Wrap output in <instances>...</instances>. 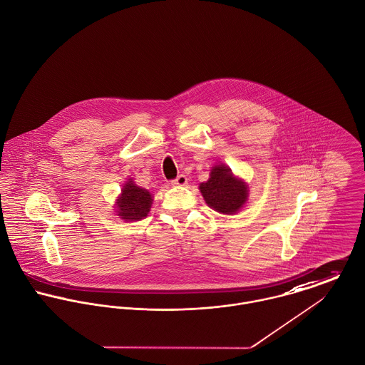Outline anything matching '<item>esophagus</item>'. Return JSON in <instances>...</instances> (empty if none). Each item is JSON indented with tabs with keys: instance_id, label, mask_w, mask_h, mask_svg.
Returning <instances> with one entry per match:
<instances>
[{
	"instance_id": "obj_1",
	"label": "esophagus",
	"mask_w": 365,
	"mask_h": 365,
	"mask_svg": "<svg viewBox=\"0 0 365 365\" xmlns=\"http://www.w3.org/2000/svg\"><path fill=\"white\" fill-rule=\"evenodd\" d=\"M187 181H188V180H187V177H185L184 174H180L175 180H173V181H171V184H173V185H175V187H182V185H185V184H187Z\"/></svg>"
}]
</instances>
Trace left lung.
<instances>
[{"mask_svg":"<svg viewBox=\"0 0 365 365\" xmlns=\"http://www.w3.org/2000/svg\"><path fill=\"white\" fill-rule=\"evenodd\" d=\"M200 190L209 207L225 215L237 212L247 200L246 184L233 177L225 164L212 168L210 178L200 185Z\"/></svg>","mask_w":365,"mask_h":365,"instance_id":"left-lung-1","label":"left lung"}]
</instances>
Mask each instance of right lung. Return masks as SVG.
<instances>
[{
  "mask_svg": "<svg viewBox=\"0 0 365 365\" xmlns=\"http://www.w3.org/2000/svg\"><path fill=\"white\" fill-rule=\"evenodd\" d=\"M152 205V195L149 191L139 188L132 181H128L118 200V215L122 219L138 220L148 216Z\"/></svg>",
  "mask_w": 365,
  "mask_h": 365,
  "instance_id": "obj_1",
  "label": "right lung"
}]
</instances>
